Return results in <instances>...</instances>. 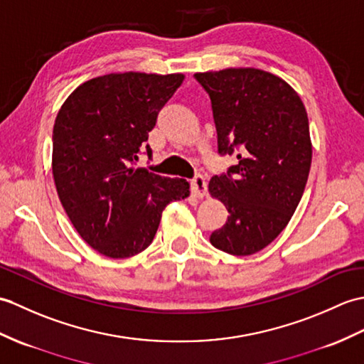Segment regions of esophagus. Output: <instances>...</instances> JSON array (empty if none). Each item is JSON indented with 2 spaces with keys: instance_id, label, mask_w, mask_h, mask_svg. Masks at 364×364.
<instances>
[{
  "instance_id": "1",
  "label": "esophagus",
  "mask_w": 364,
  "mask_h": 364,
  "mask_svg": "<svg viewBox=\"0 0 364 364\" xmlns=\"http://www.w3.org/2000/svg\"><path fill=\"white\" fill-rule=\"evenodd\" d=\"M192 193L196 196L197 198H203L206 197L208 189H206V181L203 178L201 175H197L196 178L192 180Z\"/></svg>"
}]
</instances>
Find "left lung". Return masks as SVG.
<instances>
[{
    "label": "left lung",
    "mask_w": 364,
    "mask_h": 364,
    "mask_svg": "<svg viewBox=\"0 0 364 364\" xmlns=\"http://www.w3.org/2000/svg\"><path fill=\"white\" fill-rule=\"evenodd\" d=\"M208 91L218 154H237L226 175L213 176L209 193L228 209L210 243L232 256L268 247L289 225L311 164L309 117L298 92L257 68L197 73Z\"/></svg>",
    "instance_id": "left-lung-1"
}]
</instances>
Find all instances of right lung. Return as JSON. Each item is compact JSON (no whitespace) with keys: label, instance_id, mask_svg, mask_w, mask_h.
Masks as SVG:
<instances>
[{"label":"right lung","instance_id":"add662e5","mask_svg":"<svg viewBox=\"0 0 364 364\" xmlns=\"http://www.w3.org/2000/svg\"><path fill=\"white\" fill-rule=\"evenodd\" d=\"M184 74L112 73L75 88L53 132V176L66 215L91 248L132 257L154 240L164 208L189 183L132 166ZM147 155L151 150L147 146Z\"/></svg>","mask_w":364,"mask_h":364}]
</instances>
